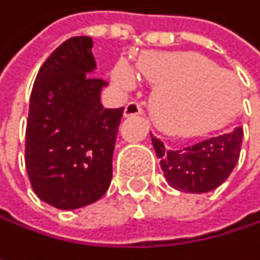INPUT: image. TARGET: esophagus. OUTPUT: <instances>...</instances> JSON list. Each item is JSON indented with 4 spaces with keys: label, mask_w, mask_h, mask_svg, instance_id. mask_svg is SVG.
Here are the masks:
<instances>
[{
    "label": "esophagus",
    "mask_w": 260,
    "mask_h": 260,
    "mask_svg": "<svg viewBox=\"0 0 260 260\" xmlns=\"http://www.w3.org/2000/svg\"><path fill=\"white\" fill-rule=\"evenodd\" d=\"M141 113H143V108H141V105H140L138 102H129V104L125 107V111H123L125 117L138 116V114H141Z\"/></svg>",
    "instance_id": "1"
}]
</instances>
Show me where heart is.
I'll return each mask as SVG.
<instances>
[{"instance_id": "obj_1", "label": "heart", "mask_w": 260, "mask_h": 260, "mask_svg": "<svg viewBox=\"0 0 260 260\" xmlns=\"http://www.w3.org/2000/svg\"><path fill=\"white\" fill-rule=\"evenodd\" d=\"M137 72L156 85L150 99L152 119L172 135H194L218 126L239 96L229 72L191 52L144 54L137 61ZM113 78L125 88L137 82L134 69L125 61L114 66Z\"/></svg>"}]
</instances>
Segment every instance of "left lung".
<instances>
[{"mask_svg": "<svg viewBox=\"0 0 260 260\" xmlns=\"http://www.w3.org/2000/svg\"><path fill=\"white\" fill-rule=\"evenodd\" d=\"M241 126L182 149H167L152 137L159 166L170 186L183 192H208L220 186L235 169L242 144Z\"/></svg>", "mask_w": 260, "mask_h": 260, "instance_id": "obj_1", "label": "left lung"}]
</instances>
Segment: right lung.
<instances>
[{
	"instance_id": "1",
	"label": "right lung",
	"mask_w": 260,
	"mask_h": 260,
	"mask_svg": "<svg viewBox=\"0 0 260 260\" xmlns=\"http://www.w3.org/2000/svg\"><path fill=\"white\" fill-rule=\"evenodd\" d=\"M87 36L63 42L42 64L29 98L25 167L36 196L58 209L99 200L113 178L123 108H104L108 82L90 75L96 61Z\"/></svg>"
}]
</instances>
